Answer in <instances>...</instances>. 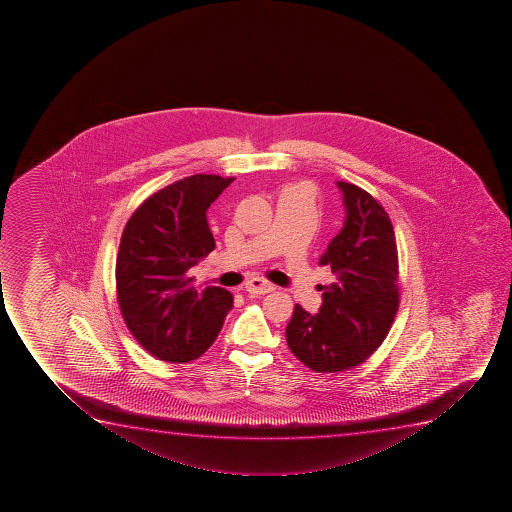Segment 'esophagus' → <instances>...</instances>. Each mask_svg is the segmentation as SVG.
<instances>
[{
  "label": "esophagus",
  "instance_id": "1",
  "mask_svg": "<svg viewBox=\"0 0 512 512\" xmlns=\"http://www.w3.org/2000/svg\"><path fill=\"white\" fill-rule=\"evenodd\" d=\"M245 289H247L250 295H265V293H271V291H274L276 286L269 283V281H265V279H260V277H253V279L248 281Z\"/></svg>",
  "mask_w": 512,
  "mask_h": 512
}]
</instances>
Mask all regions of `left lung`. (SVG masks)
<instances>
[{
	"label": "left lung",
	"instance_id": "left-lung-1",
	"mask_svg": "<svg viewBox=\"0 0 512 512\" xmlns=\"http://www.w3.org/2000/svg\"><path fill=\"white\" fill-rule=\"evenodd\" d=\"M343 193L344 224L320 265L336 281L324 286L319 313L296 305L286 327L291 353L313 372L356 367L384 341L397 307V248L391 219L370 193L337 181Z\"/></svg>",
	"mask_w": 512,
	"mask_h": 512
}]
</instances>
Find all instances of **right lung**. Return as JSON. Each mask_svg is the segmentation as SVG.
I'll return each instance as SVG.
<instances>
[{
	"label": "right lung",
	"mask_w": 512,
	"mask_h": 512,
	"mask_svg": "<svg viewBox=\"0 0 512 512\" xmlns=\"http://www.w3.org/2000/svg\"><path fill=\"white\" fill-rule=\"evenodd\" d=\"M233 178L193 175L159 190L123 229L116 295L128 331L159 360H195L223 329L228 289L193 288L188 271L216 248L207 209Z\"/></svg>",
	"instance_id": "obj_1"
}]
</instances>
